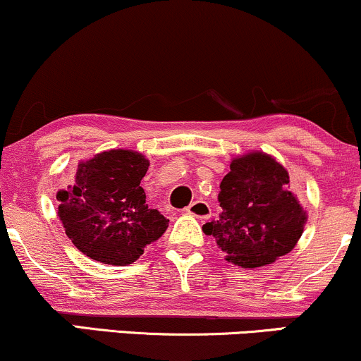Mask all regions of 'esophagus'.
<instances>
[{"mask_svg": "<svg viewBox=\"0 0 361 361\" xmlns=\"http://www.w3.org/2000/svg\"><path fill=\"white\" fill-rule=\"evenodd\" d=\"M186 212L193 215V217L200 219V221H204V219H209L212 215V209H210V205L205 200H195L186 207Z\"/></svg>", "mask_w": 361, "mask_h": 361, "instance_id": "obj_1", "label": "esophagus"}]
</instances>
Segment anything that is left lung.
I'll list each match as a JSON object with an SVG mask.
<instances>
[{
	"label": "left lung",
	"instance_id": "1",
	"mask_svg": "<svg viewBox=\"0 0 361 361\" xmlns=\"http://www.w3.org/2000/svg\"><path fill=\"white\" fill-rule=\"evenodd\" d=\"M288 183L287 169L267 152L252 151L231 161L219 193L222 212L202 227L229 263L264 267L295 247L307 214Z\"/></svg>",
	"mask_w": 361,
	"mask_h": 361
}]
</instances>
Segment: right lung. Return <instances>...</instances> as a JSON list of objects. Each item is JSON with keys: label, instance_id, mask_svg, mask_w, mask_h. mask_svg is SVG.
<instances>
[{"label": "right lung", "instance_id": "right-lung-1", "mask_svg": "<svg viewBox=\"0 0 361 361\" xmlns=\"http://www.w3.org/2000/svg\"><path fill=\"white\" fill-rule=\"evenodd\" d=\"M147 168L146 157L128 149H110L78 164L73 185L57 192V215L82 255L126 267L164 234L169 221L149 209L140 186Z\"/></svg>", "mask_w": 361, "mask_h": 361}]
</instances>
